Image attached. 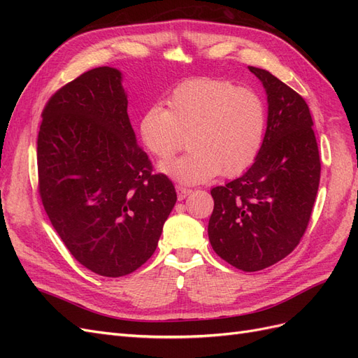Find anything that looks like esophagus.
Masks as SVG:
<instances>
[{
	"instance_id": "obj_1",
	"label": "esophagus",
	"mask_w": 358,
	"mask_h": 358,
	"mask_svg": "<svg viewBox=\"0 0 358 358\" xmlns=\"http://www.w3.org/2000/svg\"><path fill=\"white\" fill-rule=\"evenodd\" d=\"M176 191H178V199L179 200H183V199H185L187 196H189V194L192 192V189H189L187 187H182V185H178Z\"/></svg>"
}]
</instances>
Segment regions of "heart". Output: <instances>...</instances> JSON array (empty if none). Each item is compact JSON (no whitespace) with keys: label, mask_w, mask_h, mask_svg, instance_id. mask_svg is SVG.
<instances>
[{"label":"heart","mask_w":358,"mask_h":358,"mask_svg":"<svg viewBox=\"0 0 358 358\" xmlns=\"http://www.w3.org/2000/svg\"><path fill=\"white\" fill-rule=\"evenodd\" d=\"M266 131L262 96L230 80L199 78L180 83L167 99V109L150 106L138 119V136L148 152L167 161L188 137L191 152L161 164L175 180L194 185L241 175L255 161Z\"/></svg>","instance_id":"heart-1"}]
</instances>
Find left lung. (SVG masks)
I'll list each match as a JSON object with an SVG mask.
<instances>
[{
  "label": "left lung",
  "mask_w": 358,
  "mask_h": 358,
  "mask_svg": "<svg viewBox=\"0 0 358 358\" xmlns=\"http://www.w3.org/2000/svg\"><path fill=\"white\" fill-rule=\"evenodd\" d=\"M263 82L268 115L263 145L241 178L212 188L209 241L224 262L257 272L294 251L317 199L321 161L303 96L272 73L248 67Z\"/></svg>",
  "instance_id": "obj_1"
}]
</instances>
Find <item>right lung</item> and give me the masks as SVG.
<instances>
[{"mask_svg": "<svg viewBox=\"0 0 358 358\" xmlns=\"http://www.w3.org/2000/svg\"><path fill=\"white\" fill-rule=\"evenodd\" d=\"M121 79L99 67L64 85L43 109L37 137L43 208L70 254L107 278L152 257L178 200L137 145Z\"/></svg>", "mask_w": 358, "mask_h": 358, "instance_id": "obj_1", "label": "right lung"}]
</instances>
